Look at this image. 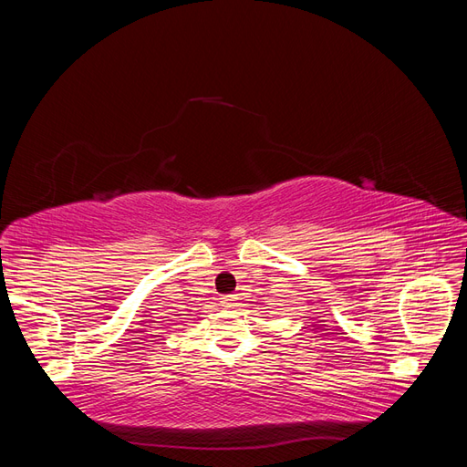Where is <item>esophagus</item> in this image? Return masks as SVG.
Segmentation results:
<instances>
[{
	"label": "esophagus",
	"instance_id": "obj_1",
	"mask_svg": "<svg viewBox=\"0 0 467 467\" xmlns=\"http://www.w3.org/2000/svg\"><path fill=\"white\" fill-rule=\"evenodd\" d=\"M222 306L223 307H228V309H232V307H235L237 306V296H234V294H230V296H222Z\"/></svg>",
	"mask_w": 467,
	"mask_h": 467
}]
</instances>
